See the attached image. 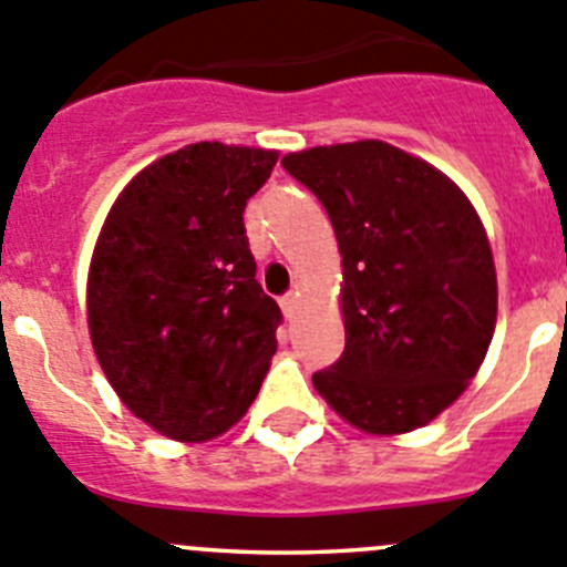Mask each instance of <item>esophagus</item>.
Wrapping results in <instances>:
<instances>
[{
  "mask_svg": "<svg viewBox=\"0 0 567 567\" xmlns=\"http://www.w3.org/2000/svg\"><path fill=\"white\" fill-rule=\"evenodd\" d=\"M299 301H301L299 290H290L288 296H282V301H279V305H282V313L288 316V319H293V313L299 310Z\"/></svg>",
  "mask_w": 567,
  "mask_h": 567,
  "instance_id": "34e87169",
  "label": "esophagus"
}]
</instances>
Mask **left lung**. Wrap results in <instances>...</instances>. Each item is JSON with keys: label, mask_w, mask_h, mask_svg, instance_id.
<instances>
[{"label": "left lung", "mask_w": 567, "mask_h": 567, "mask_svg": "<svg viewBox=\"0 0 567 567\" xmlns=\"http://www.w3.org/2000/svg\"><path fill=\"white\" fill-rule=\"evenodd\" d=\"M319 195L341 251L343 355L313 385L372 436L451 409L478 374L498 321V277L478 212L453 178L380 140L282 156Z\"/></svg>", "instance_id": "left-lung-1"}]
</instances>
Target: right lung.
<instances>
[{"mask_svg": "<svg viewBox=\"0 0 567 567\" xmlns=\"http://www.w3.org/2000/svg\"><path fill=\"white\" fill-rule=\"evenodd\" d=\"M279 153L195 142L147 164L103 220L86 282L94 355L125 409L176 442L246 416L277 352L243 212Z\"/></svg>", "mask_w": 567, "mask_h": 567, "instance_id": "right-lung-1", "label": "right lung"}]
</instances>
